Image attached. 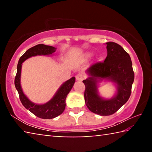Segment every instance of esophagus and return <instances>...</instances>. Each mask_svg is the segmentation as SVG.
<instances>
[{
	"label": "esophagus",
	"mask_w": 152,
	"mask_h": 152,
	"mask_svg": "<svg viewBox=\"0 0 152 152\" xmlns=\"http://www.w3.org/2000/svg\"><path fill=\"white\" fill-rule=\"evenodd\" d=\"M84 76L82 75V74H77V75L76 76V78L77 80L82 81V80L84 79Z\"/></svg>",
	"instance_id": "obj_1"
}]
</instances>
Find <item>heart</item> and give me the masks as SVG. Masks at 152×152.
<instances>
[{
  "label": "heart",
  "mask_w": 152,
  "mask_h": 152,
  "mask_svg": "<svg viewBox=\"0 0 152 152\" xmlns=\"http://www.w3.org/2000/svg\"><path fill=\"white\" fill-rule=\"evenodd\" d=\"M88 56H90V54H88Z\"/></svg>",
  "instance_id": "b5f03b06"
}]
</instances>
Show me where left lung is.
Returning <instances> with one entry per match:
<instances>
[{
    "label": "left lung",
    "instance_id": "obj_1",
    "mask_svg": "<svg viewBox=\"0 0 152 152\" xmlns=\"http://www.w3.org/2000/svg\"><path fill=\"white\" fill-rule=\"evenodd\" d=\"M107 56L104 61L94 63L87 70L91 77L82 82L85 85L84 100L91 112L101 116L116 113L125 104L132 93L134 72L129 53L120 45L107 42ZM110 79L118 84V93L114 98L104 100L97 93L98 79Z\"/></svg>",
    "mask_w": 152,
    "mask_h": 152
}]
</instances>
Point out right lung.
I'll use <instances>...</instances> for the list:
<instances>
[{
  "mask_svg": "<svg viewBox=\"0 0 152 152\" xmlns=\"http://www.w3.org/2000/svg\"><path fill=\"white\" fill-rule=\"evenodd\" d=\"M57 48L52 46L38 44L33 46L25 51V53L20 58L17 64V74L15 78V86L19 95L20 101L27 109L31 112L33 115L41 119H50L59 116L64 112L66 107V99L67 95L71 91L75 82V77H72L67 80L56 92L53 99L48 102L43 104H36L31 102L23 94L20 84L21 64L23 61L31 56L37 55H50L54 53Z\"/></svg>",
  "mask_w": 152,
  "mask_h": 152,
  "instance_id": "right-lung-1",
  "label": "right lung"
}]
</instances>
